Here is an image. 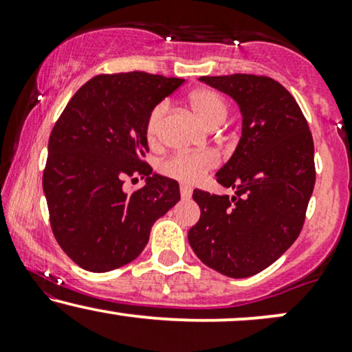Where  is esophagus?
<instances>
[{
  "label": "esophagus",
  "instance_id": "1",
  "mask_svg": "<svg viewBox=\"0 0 352 352\" xmlns=\"http://www.w3.org/2000/svg\"><path fill=\"white\" fill-rule=\"evenodd\" d=\"M180 195L184 197V199H188V197L192 195V188L187 187V185H180Z\"/></svg>",
  "mask_w": 352,
  "mask_h": 352
}]
</instances>
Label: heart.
I'll return each instance as SVG.
<instances>
[{
  "mask_svg": "<svg viewBox=\"0 0 352 352\" xmlns=\"http://www.w3.org/2000/svg\"><path fill=\"white\" fill-rule=\"evenodd\" d=\"M188 104L193 114L207 127H217L227 119L228 104L220 92L213 89H197L188 96ZM167 114V102H159L152 109L145 122V137L148 144H157L160 140L164 117ZM218 162L213 152L199 153H175L160 165L164 175L182 182V184H195L205 172L212 170Z\"/></svg>",
  "mask_w": 352,
  "mask_h": 352,
  "instance_id": "1",
  "label": "heart"
}]
</instances>
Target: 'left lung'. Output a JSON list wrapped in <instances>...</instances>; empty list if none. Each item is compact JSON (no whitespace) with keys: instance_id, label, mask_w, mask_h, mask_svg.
Here are the masks:
<instances>
[{"instance_id":"1","label":"left lung","mask_w":352,"mask_h":352,"mask_svg":"<svg viewBox=\"0 0 352 352\" xmlns=\"http://www.w3.org/2000/svg\"><path fill=\"white\" fill-rule=\"evenodd\" d=\"M235 99L243 116L241 139L217 172L235 195L193 190L200 220L190 228L197 256L230 278L263 272L294 243L316 180L309 125L294 98L266 76H204Z\"/></svg>"}]
</instances>
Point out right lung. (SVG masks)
Here are the masks:
<instances>
[{
	"instance_id": "right-lung-1",
	"label": "right lung",
	"mask_w": 352,
	"mask_h": 352,
	"mask_svg": "<svg viewBox=\"0 0 352 352\" xmlns=\"http://www.w3.org/2000/svg\"><path fill=\"white\" fill-rule=\"evenodd\" d=\"M184 84L142 71L99 74L72 96L52 127L43 188L50 223L64 253L92 273L135 260L157 218L180 200L179 184L152 173L145 122ZM127 176L146 185L131 194Z\"/></svg>"
}]
</instances>
